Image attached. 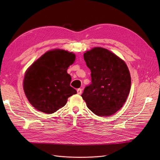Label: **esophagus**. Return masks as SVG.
Wrapping results in <instances>:
<instances>
[{
	"mask_svg": "<svg viewBox=\"0 0 160 160\" xmlns=\"http://www.w3.org/2000/svg\"><path fill=\"white\" fill-rule=\"evenodd\" d=\"M82 89L79 88V89H77V93H78V95H80V94L82 93Z\"/></svg>",
	"mask_w": 160,
	"mask_h": 160,
	"instance_id": "esophagus-1",
	"label": "esophagus"
}]
</instances>
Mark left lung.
<instances>
[{
	"instance_id": "left-lung-1",
	"label": "left lung",
	"mask_w": 160,
	"mask_h": 160,
	"mask_svg": "<svg viewBox=\"0 0 160 160\" xmlns=\"http://www.w3.org/2000/svg\"><path fill=\"white\" fill-rule=\"evenodd\" d=\"M83 58L91 72V83L83 90L82 98L95 115L110 116L122 107L130 93L128 67L120 58L102 47L87 51Z\"/></svg>"
}]
</instances>
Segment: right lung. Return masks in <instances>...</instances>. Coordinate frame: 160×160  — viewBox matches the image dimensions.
<instances>
[{"mask_svg": "<svg viewBox=\"0 0 160 160\" xmlns=\"http://www.w3.org/2000/svg\"><path fill=\"white\" fill-rule=\"evenodd\" d=\"M75 54L54 49L45 53L29 67L23 80V88L30 103L38 110L53 113L63 107L67 98L77 93L70 86L68 67Z\"/></svg>", "mask_w": 160, "mask_h": 160, "instance_id": "obj_1", "label": "right lung"}]
</instances>
